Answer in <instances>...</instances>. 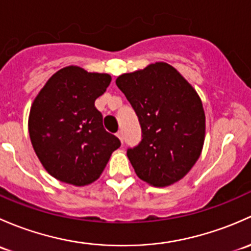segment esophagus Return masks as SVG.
<instances>
[{
  "label": "esophagus",
  "instance_id": "1",
  "mask_svg": "<svg viewBox=\"0 0 251 251\" xmlns=\"http://www.w3.org/2000/svg\"><path fill=\"white\" fill-rule=\"evenodd\" d=\"M117 136H118V139H120V140H121V143L123 144V131H122V130L118 131V133H117Z\"/></svg>",
  "mask_w": 251,
  "mask_h": 251
}]
</instances>
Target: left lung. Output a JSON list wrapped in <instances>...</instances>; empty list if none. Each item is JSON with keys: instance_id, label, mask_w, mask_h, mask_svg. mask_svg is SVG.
<instances>
[{"instance_id": "1", "label": "left lung", "mask_w": 251, "mask_h": 251, "mask_svg": "<svg viewBox=\"0 0 251 251\" xmlns=\"http://www.w3.org/2000/svg\"><path fill=\"white\" fill-rule=\"evenodd\" d=\"M116 84L141 126V141L126 150L136 175L158 187L181 180L200 158L205 138L197 92L167 63L121 75Z\"/></svg>"}]
</instances>
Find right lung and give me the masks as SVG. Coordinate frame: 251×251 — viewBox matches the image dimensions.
<instances>
[{"mask_svg":"<svg viewBox=\"0 0 251 251\" xmlns=\"http://www.w3.org/2000/svg\"><path fill=\"white\" fill-rule=\"evenodd\" d=\"M110 82L107 74L68 66L55 72L33 100L31 144L45 169L59 181L94 182L121 146L120 139L105 130L94 105Z\"/></svg>","mask_w":251,"mask_h":251,"instance_id":"1","label":"right lung"}]
</instances>
